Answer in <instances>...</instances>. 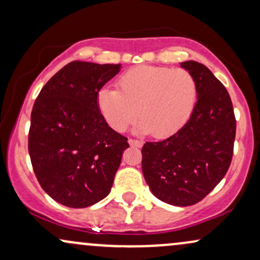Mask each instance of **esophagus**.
Listing matches in <instances>:
<instances>
[{
    "mask_svg": "<svg viewBox=\"0 0 260 260\" xmlns=\"http://www.w3.org/2000/svg\"><path fill=\"white\" fill-rule=\"evenodd\" d=\"M128 144L131 146H134V148H142L143 143L139 142V140H134V139H128Z\"/></svg>",
    "mask_w": 260,
    "mask_h": 260,
    "instance_id": "esophagus-1",
    "label": "esophagus"
}]
</instances>
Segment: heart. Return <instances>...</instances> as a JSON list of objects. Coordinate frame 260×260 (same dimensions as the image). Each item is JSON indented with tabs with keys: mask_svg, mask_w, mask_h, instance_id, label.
Masks as SVG:
<instances>
[{
	"mask_svg": "<svg viewBox=\"0 0 260 260\" xmlns=\"http://www.w3.org/2000/svg\"><path fill=\"white\" fill-rule=\"evenodd\" d=\"M117 89L102 88L96 96L100 114L116 132H123L136 117V132L167 138L191 116L198 99V84L184 69L134 68L117 81Z\"/></svg>",
	"mask_w": 260,
	"mask_h": 260,
	"instance_id": "obj_1",
	"label": "heart"
}]
</instances>
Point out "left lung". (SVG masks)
<instances>
[{
  "mask_svg": "<svg viewBox=\"0 0 260 260\" xmlns=\"http://www.w3.org/2000/svg\"><path fill=\"white\" fill-rule=\"evenodd\" d=\"M180 68L198 84V102L183 127L161 142L144 144L142 170L150 190L168 205L191 206L208 195L229 170L236 120L228 90L207 67Z\"/></svg>",
  "mask_w": 260,
  "mask_h": 260,
  "instance_id": "8db88e82",
  "label": "left lung"
}]
</instances>
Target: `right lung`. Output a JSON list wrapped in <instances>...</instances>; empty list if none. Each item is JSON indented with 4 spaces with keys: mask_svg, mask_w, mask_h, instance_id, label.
Instances as JSON below:
<instances>
[{
    "mask_svg": "<svg viewBox=\"0 0 260 260\" xmlns=\"http://www.w3.org/2000/svg\"><path fill=\"white\" fill-rule=\"evenodd\" d=\"M121 68L69 62L45 84L34 104L31 165L41 187L62 206L84 208L105 199L129 148L96 104L99 90Z\"/></svg>",
    "mask_w": 260,
    "mask_h": 260,
    "instance_id": "right-lung-1",
    "label": "right lung"
}]
</instances>
